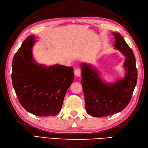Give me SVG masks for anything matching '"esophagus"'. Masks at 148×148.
<instances>
[{
    "label": "esophagus",
    "instance_id": "34e87169",
    "mask_svg": "<svg viewBox=\"0 0 148 148\" xmlns=\"http://www.w3.org/2000/svg\"><path fill=\"white\" fill-rule=\"evenodd\" d=\"M74 74L75 76L79 77L81 74V70L79 69V68H77V69H75L74 71Z\"/></svg>",
    "mask_w": 148,
    "mask_h": 148
}]
</instances>
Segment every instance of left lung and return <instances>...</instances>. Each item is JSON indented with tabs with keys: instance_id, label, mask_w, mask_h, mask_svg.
<instances>
[{
	"instance_id": "8db88e82",
	"label": "left lung",
	"mask_w": 148,
	"mask_h": 148,
	"mask_svg": "<svg viewBox=\"0 0 148 148\" xmlns=\"http://www.w3.org/2000/svg\"><path fill=\"white\" fill-rule=\"evenodd\" d=\"M112 34L115 37V49L126 57L124 78L112 83H106L90 65L81 64L86 111L94 117L111 116L123 111L130 103L137 82L138 71L133 52L120 34Z\"/></svg>"
}]
</instances>
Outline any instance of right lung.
<instances>
[{
    "label": "right lung",
    "mask_w": 148,
    "mask_h": 148,
    "mask_svg": "<svg viewBox=\"0 0 148 148\" xmlns=\"http://www.w3.org/2000/svg\"><path fill=\"white\" fill-rule=\"evenodd\" d=\"M36 37L26 38L14 57L12 85L26 111L37 116H56L61 110L66 93L74 79V69L59 64L38 65L32 51Z\"/></svg>",
    "instance_id": "right-lung-1"
}]
</instances>
